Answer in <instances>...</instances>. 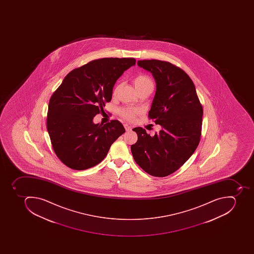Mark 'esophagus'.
Returning <instances> with one entry per match:
<instances>
[{
  "instance_id": "obj_1",
  "label": "esophagus",
  "mask_w": 254,
  "mask_h": 254,
  "mask_svg": "<svg viewBox=\"0 0 254 254\" xmlns=\"http://www.w3.org/2000/svg\"><path fill=\"white\" fill-rule=\"evenodd\" d=\"M124 126L126 131H131V130H132V127H131L130 126H128V125L126 124Z\"/></svg>"
}]
</instances>
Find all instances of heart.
I'll list each match as a JSON object with an SVG mask.
<instances>
[{
  "mask_svg": "<svg viewBox=\"0 0 254 254\" xmlns=\"http://www.w3.org/2000/svg\"><path fill=\"white\" fill-rule=\"evenodd\" d=\"M134 86L136 87L138 92L145 90H153L154 83L152 78L146 74H139L136 76L133 79ZM119 88V85L114 88V94H115ZM140 110L138 108L132 107V106H127L121 108L118 111L120 116L125 118L126 120L132 121L136 118L138 114H140Z\"/></svg>",
  "mask_w": 254,
  "mask_h": 254,
  "instance_id": "b5f03b06",
  "label": "heart"
}]
</instances>
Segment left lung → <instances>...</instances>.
Masks as SVG:
<instances>
[{"label": "left lung", "mask_w": 254, "mask_h": 254, "mask_svg": "<svg viewBox=\"0 0 254 254\" xmlns=\"http://www.w3.org/2000/svg\"><path fill=\"white\" fill-rule=\"evenodd\" d=\"M137 65L156 81L148 117L162 128L151 136L144 128H134L138 139L131 152L144 172L164 177L178 170L198 147L203 110L194 83L182 69L156 60H139Z\"/></svg>", "instance_id": "1"}]
</instances>
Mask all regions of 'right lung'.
Instances as JSON below:
<instances>
[{
    "label": "right lung",
    "mask_w": 254,
    "mask_h": 254,
    "mask_svg": "<svg viewBox=\"0 0 254 254\" xmlns=\"http://www.w3.org/2000/svg\"><path fill=\"white\" fill-rule=\"evenodd\" d=\"M133 58H103L76 68L51 97L47 128L55 153L68 168L86 170L104 160L126 132L117 120L94 124V117L111 101L113 88Z\"/></svg>",
    "instance_id": "obj_1"
}]
</instances>
